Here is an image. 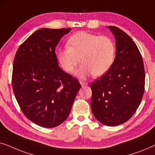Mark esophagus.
<instances>
[{
  "label": "esophagus",
  "instance_id": "obj_1",
  "mask_svg": "<svg viewBox=\"0 0 155 155\" xmlns=\"http://www.w3.org/2000/svg\"><path fill=\"white\" fill-rule=\"evenodd\" d=\"M80 83L81 84V85H82V87H85V86L87 85V82H84V81H81V80H80Z\"/></svg>",
  "mask_w": 155,
  "mask_h": 155
}]
</instances>
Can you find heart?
<instances>
[{
	"instance_id": "1",
	"label": "heart",
	"mask_w": 155,
	"mask_h": 155,
	"mask_svg": "<svg viewBox=\"0 0 155 155\" xmlns=\"http://www.w3.org/2000/svg\"><path fill=\"white\" fill-rule=\"evenodd\" d=\"M67 46L58 50V61L67 73H72L80 61L82 64L75 73L80 79L103 75L114 63L116 46L107 36L79 31L69 38Z\"/></svg>"
}]
</instances>
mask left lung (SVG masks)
<instances>
[{
    "mask_svg": "<svg viewBox=\"0 0 155 155\" xmlns=\"http://www.w3.org/2000/svg\"><path fill=\"white\" fill-rule=\"evenodd\" d=\"M116 40V57L109 71L91 84V109L94 117L108 126L130 119L145 90V69L138 48L118 27L109 26Z\"/></svg>",
    "mask_w": 155,
    "mask_h": 155,
    "instance_id": "left-lung-1",
    "label": "left lung"
}]
</instances>
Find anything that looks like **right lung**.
Listing matches in <instances>:
<instances>
[{
  "mask_svg": "<svg viewBox=\"0 0 155 155\" xmlns=\"http://www.w3.org/2000/svg\"><path fill=\"white\" fill-rule=\"evenodd\" d=\"M71 28H41L18 48L12 84L21 110L35 124L54 128L69 116L81 85L59 68L55 49Z\"/></svg>",
  "mask_w": 155,
  "mask_h": 155,
  "instance_id": "1",
  "label": "right lung"
}]
</instances>
